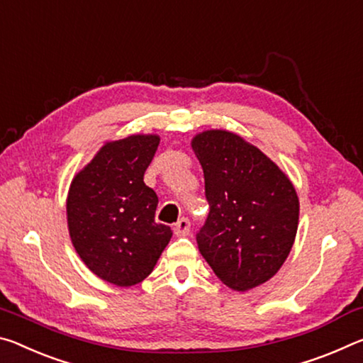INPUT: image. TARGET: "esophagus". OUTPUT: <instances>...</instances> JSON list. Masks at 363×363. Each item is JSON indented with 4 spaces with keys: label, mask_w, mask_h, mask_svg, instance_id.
Wrapping results in <instances>:
<instances>
[{
    "label": "esophagus",
    "mask_w": 363,
    "mask_h": 363,
    "mask_svg": "<svg viewBox=\"0 0 363 363\" xmlns=\"http://www.w3.org/2000/svg\"><path fill=\"white\" fill-rule=\"evenodd\" d=\"M189 227H191V223H189L188 218H180V220L174 225V233L177 236H186L189 235Z\"/></svg>",
    "instance_id": "34e87169"
}]
</instances>
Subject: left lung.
Segmentation results:
<instances>
[{"label": "left lung", "mask_w": 363, "mask_h": 363, "mask_svg": "<svg viewBox=\"0 0 363 363\" xmlns=\"http://www.w3.org/2000/svg\"><path fill=\"white\" fill-rule=\"evenodd\" d=\"M191 147L211 206L196 236L199 252L228 288L260 286L281 269L294 245L296 188L259 147L228 130H204Z\"/></svg>", "instance_id": "8db88e82"}]
</instances>
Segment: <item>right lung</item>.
Segmentation results:
<instances>
[{
  "mask_svg": "<svg viewBox=\"0 0 363 363\" xmlns=\"http://www.w3.org/2000/svg\"><path fill=\"white\" fill-rule=\"evenodd\" d=\"M159 135L106 141L72 178L67 227L82 262L101 280L128 288L154 270L172 230L156 223L157 194L143 182Z\"/></svg>",
  "mask_w": 363,
  "mask_h": 363,
  "instance_id": "obj_1",
  "label": "right lung"
}]
</instances>
